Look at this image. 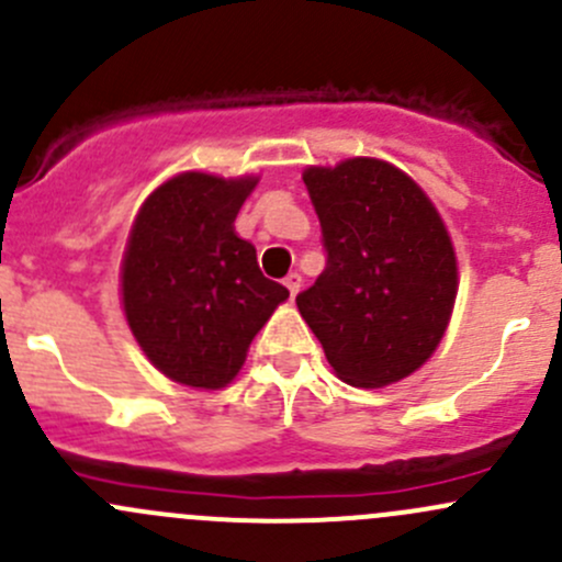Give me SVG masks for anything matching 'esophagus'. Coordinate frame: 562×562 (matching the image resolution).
Here are the masks:
<instances>
[{
  "mask_svg": "<svg viewBox=\"0 0 562 562\" xmlns=\"http://www.w3.org/2000/svg\"><path fill=\"white\" fill-rule=\"evenodd\" d=\"M285 288L291 291V299L296 296L299 291H302V274H296V271H291V274L285 277Z\"/></svg>",
  "mask_w": 562,
  "mask_h": 562,
  "instance_id": "esophagus-1",
  "label": "esophagus"
}]
</instances>
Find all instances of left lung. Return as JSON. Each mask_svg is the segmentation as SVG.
I'll use <instances>...</instances> for the list:
<instances>
[{"instance_id":"left-lung-1","label":"left lung","mask_w":562,"mask_h":562,"mask_svg":"<svg viewBox=\"0 0 562 562\" xmlns=\"http://www.w3.org/2000/svg\"><path fill=\"white\" fill-rule=\"evenodd\" d=\"M326 269L296 296L339 381L381 389L416 372L443 339L457 255L427 192L400 168L353 157L304 171Z\"/></svg>"}]
</instances>
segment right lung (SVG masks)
Instances as JSON below:
<instances>
[{
    "mask_svg": "<svg viewBox=\"0 0 562 562\" xmlns=\"http://www.w3.org/2000/svg\"><path fill=\"white\" fill-rule=\"evenodd\" d=\"M255 184L258 176L179 173L146 198L130 231L124 315L146 359L181 386H228L255 334L288 299L234 231Z\"/></svg>",
    "mask_w": 562,
    "mask_h": 562,
    "instance_id": "obj_1",
    "label": "right lung"
}]
</instances>
